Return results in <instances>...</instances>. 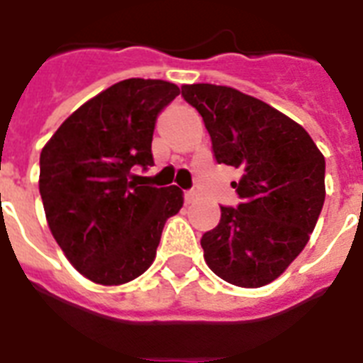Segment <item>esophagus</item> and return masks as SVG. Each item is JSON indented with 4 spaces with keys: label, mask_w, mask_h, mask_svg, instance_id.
<instances>
[{
    "label": "esophagus",
    "mask_w": 363,
    "mask_h": 363,
    "mask_svg": "<svg viewBox=\"0 0 363 363\" xmlns=\"http://www.w3.org/2000/svg\"><path fill=\"white\" fill-rule=\"evenodd\" d=\"M196 196H198L196 190H186V192H184V201H186V203H192L194 199H196Z\"/></svg>",
    "instance_id": "obj_1"
}]
</instances>
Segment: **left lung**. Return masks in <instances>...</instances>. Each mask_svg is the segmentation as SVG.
I'll use <instances>...</instances> for the list:
<instances>
[{"instance_id": "obj_1", "label": "left lung", "mask_w": 363, "mask_h": 363, "mask_svg": "<svg viewBox=\"0 0 363 363\" xmlns=\"http://www.w3.org/2000/svg\"><path fill=\"white\" fill-rule=\"evenodd\" d=\"M182 98L209 131L218 164L241 171L238 207L203 233V258L230 284H269L298 258L320 216L324 156L307 131L271 105L216 84H184Z\"/></svg>"}]
</instances>
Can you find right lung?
I'll use <instances>...</instances> for the list:
<instances>
[{
    "label": "right lung",
    "mask_w": 363,
    "mask_h": 363,
    "mask_svg": "<svg viewBox=\"0 0 363 363\" xmlns=\"http://www.w3.org/2000/svg\"><path fill=\"white\" fill-rule=\"evenodd\" d=\"M179 96L173 82L125 79L81 105L39 158V192L48 228L65 258L90 281L116 286L150 267L169 216L182 207L177 186H145L152 133Z\"/></svg>",
    "instance_id": "right-lung-1"
}]
</instances>
